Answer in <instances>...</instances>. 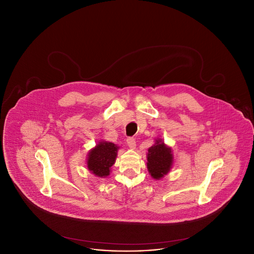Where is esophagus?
Returning <instances> with one entry per match:
<instances>
[{
	"label": "esophagus",
	"instance_id": "obj_1",
	"mask_svg": "<svg viewBox=\"0 0 254 254\" xmlns=\"http://www.w3.org/2000/svg\"><path fill=\"white\" fill-rule=\"evenodd\" d=\"M127 145H128V147H129V148H131V149H134V148H135V146H136V141H135V138H133V137H129V138H127Z\"/></svg>",
	"mask_w": 254,
	"mask_h": 254
}]
</instances>
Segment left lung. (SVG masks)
<instances>
[{
  "instance_id": "1",
  "label": "left lung",
  "mask_w": 254,
  "mask_h": 254,
  "mask_svg": "<svg viewBox=\"0 0 254 254\" xmlns=\"http://www.w3.org/2000/svg\"><path fill=\"white\" fill-rule=\"evenodd\" d=\"M146 167L153 179L163 178L173 165V155L171 148L166 145L163 140L157 139L155 144L148 148Z\"/></svg>"
}]
</instances>
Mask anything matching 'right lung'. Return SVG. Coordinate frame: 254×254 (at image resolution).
Segmentation results:
<instances>
[{
  "instance_id": "add662e5",
  "label": "right lung",
  "mask_w": 254,
  "mask_h": 254,
  "mask_svg": "<svg viewBox=\"0 0 254 254\" xmlns=\"http://www.w3.org/2000/svg\"><path fill=\"white\" fill-rule=\"evenodd\" d=\"M119 146L107 141H100L87 155V169L95 176L105 178L109 176L114 165Z\"/></svg>"
}]
</instances>
